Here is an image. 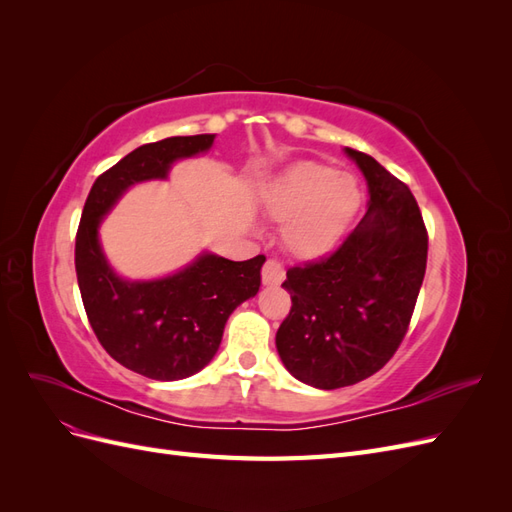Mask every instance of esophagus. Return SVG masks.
Here are the masks:
<instances>
[{
  "mask_svg": "<svg viewBox=\"0 0 512 512\" xmlns=\"http://www.w3.org/2000/svg\"><path fill=\"white\" fill-rule=\"evenodd\" d=\"M286 280V271L277 260H267L262 267V284L265 286H280Z\"/></svg>",
  "mask_w": 512,
  "mask_h": 512,
  "instance_id": "34e87169",
  "label": "esophagus"
}]
</instances>
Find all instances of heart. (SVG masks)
Listing matches in <instances>:
<instances>
[{"instance_id": "heart-1", "label": "heart", "mask_w": 512, "mask_h": 512, "mask_svg": "<svg viewBox=\"0 0 512 512\" xmlns=\"http://www.w3.org/2000/svg\"><path fill=\"white\" fill-rule=\"evenodd\" d=\"M352 175L322 162H294L262 190V209L282 224V243L301 260L329 256L344 241L361 207Z\"/></svg>"}]
</instances>
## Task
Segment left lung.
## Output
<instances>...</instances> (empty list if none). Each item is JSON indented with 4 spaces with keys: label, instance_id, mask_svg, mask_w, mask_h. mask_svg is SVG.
Wrapping results in <instances>:
<instances>
[{
    "label": "left lung",
    "instance_id": "8db88e82",
    "mask_svg": "<svg viewBox=\"0 0 512 512\" xmlns=\"http://www.w3.org/2000/svg\"><path fill=\"white\" fill-rule=\"evenodd\" d=\"M344 151L367 181V213L329 258L288 269L292 307L275 335L290 374L324 391L389 363L427 267V230L408 185L367 153Z\"/></svg>",
    "mask_w": 512,
    "mask_h": 512
}]
</instances>
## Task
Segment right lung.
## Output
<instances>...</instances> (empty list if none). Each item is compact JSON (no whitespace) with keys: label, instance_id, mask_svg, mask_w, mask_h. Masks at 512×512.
<instances>
[{"label":"right lung","instance_id":"right-lung-1","mask_svg":"<svg viewBox=\"0 0 512 512\" xmlns=\"http://www.w3.org/2000/svg\"><path fill=\"white\" fill-rule=\"evenodd\" d=\"M213 138L170 136L128 153L96 179L76 232L74 265L91 329L117 363L151 380H183L209 365L228 316L256 297L267 258L203 252L158 280H126L106 260L100 224L132 185L166 179L177 160L209 151Z\"/></svg>","mask_w":512,"mask_h":512}]
</instances>
